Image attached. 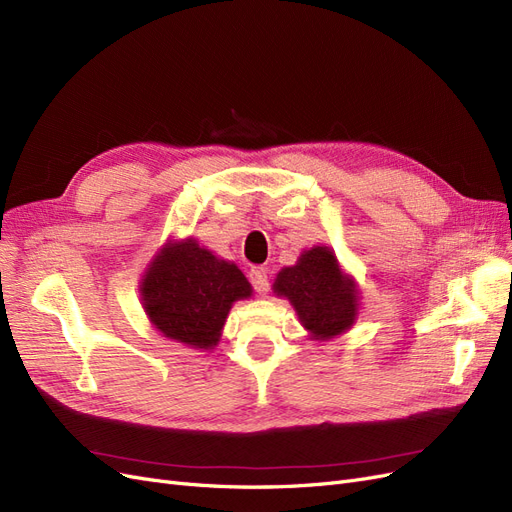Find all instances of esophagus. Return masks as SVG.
Segmentation results:
<instances>
[{"label": "esophagus", "instance_id": "34e87169", "mask_svg": "<svg viewBox=\"0 0 512 512\" xmlns=\"http://www.w3.org/2000/svg\"><path fill=\"white\" fill-rule=\"evenodd\" d=\"M250 282L258 294H267L269 292V271L265 267H252Z\"/></svg>", "mask_w": 512, "mask_h": 512}]
</instances>
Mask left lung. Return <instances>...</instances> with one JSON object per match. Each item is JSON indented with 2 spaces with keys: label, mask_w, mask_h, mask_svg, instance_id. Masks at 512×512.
Returning a JSON list of instances; mask_svg holds the SVG:
<instances>
[{
  "label": "left lung",
  "mask_w": 512,
  "mask_h": 512,
  "mask_svg": "<svg viewBox=\"0 0 512 512\" xmlns=\"http://www.w3.org/2000/svg\"><path fill=\"white\" fill-rule=\"evenodd\" d=\"M297 309L303 327L316 339H329L350 329L356 316V288L339 271L329 247H312L294 267H286L273 284Z\"/></svg>",
  "instance_id": "1"
}]
</instances>
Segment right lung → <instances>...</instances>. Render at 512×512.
Listing matches in <instances>:
<instances>
[{"label":"right lung","mask_w":512,"mask_h":512,"mask_svg":"<svg viewBox=\"0 0 512 512\" xmlns=\"http://www.w3.org/2000/svg\"><path fill=\"white\" fill-rule=\"evenodd\" d=\"M149 320L166 337L194 348L218 344L230 305L252 294L245 275L196 241L170 243L143 280Z\"/></svg>","instance_id":"right-lung-1"}]
</instances>
